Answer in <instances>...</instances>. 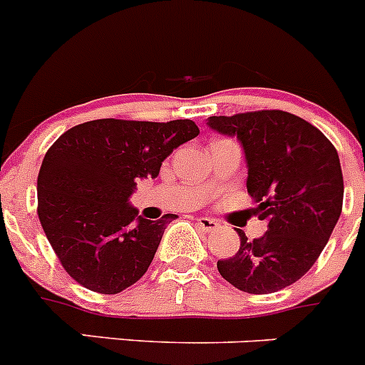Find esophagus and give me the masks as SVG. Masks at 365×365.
<instances>
[{
  "label": "esophagus",
  "mask_w": 365,
  "mask_h": 365,
  "mask_svg": "<svg viewBox=\"0 0 365 365\" xmlns=\"http://www.w3.org/2000/svg\"><path fill=\"white\" fill-rule=\"evenodd\" d=\"M196 227H198L200 230H203V232H214V230L220 227V223H217L216 220H212V217L202 216L196 220Z\"/></svg>",
  "instance_id": "34e87169"
}]
</instances>
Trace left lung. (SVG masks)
Segmentation results:
<instances>
[{
	"label": "left lung",
	"mask_w": 365,
	"mask_h": 365,
	"mask_svg": "<svg viewBox=\"0 0 365 365\" xmlns=\"http://www.w3.org/2000/svg\"><path fill=\"white\" fill-rule=\"evenodd\" d=\"M207 125L240 140L254 212L268 221L254 241L237 229L240 250L217 261L221 277L247 294L294 284L324 250L342 212L339 153L315 125L281 110L209 117Z\"/></svg>",
	"instance_id": "obj_1"
}]
</instances>
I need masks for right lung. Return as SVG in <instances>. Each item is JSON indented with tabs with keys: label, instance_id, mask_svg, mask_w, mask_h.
I'll list each match as a JSON object with an SVG mask.
<instances>
[{
	"label": "right lung",
	"instance_id": "right-lung-1",
	"mask_svg": "<svg viewBox=\"0 0 365 365\" xmlns=\"http://www.w3.org/2000/svg\"><path fill=\"white\" fill-rule=\"evenodd\" d=\"M198 133L189 118H101L53 142L37 176V214L70 277L111 295L148 272L167 223L178 216L145 220L129 196L138 180L156 178L163 160Z\"/></svg>",
	"mask_w": 365,
	"mask_h": 365
}]
</instances>
